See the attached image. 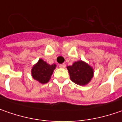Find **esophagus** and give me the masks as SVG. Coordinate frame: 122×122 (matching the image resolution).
I'll return each mask as SVG.
<instances>
[{"mask_svg": "<svg viewBox=\"0 0 122 122\" xmlns=\"http://www.w3.org/2000/svg\"><path fill=\"white\" fill-rule=\"evenodd\" d=\"M59 67H60L61 68H65V67H66V65L65 63H62V64H60V65H59Z\"/></svg>", "mask_w": 122, "mask_h": 122, "instance_id": "esophagus-1", "label": "esophagus"}]
</instances>
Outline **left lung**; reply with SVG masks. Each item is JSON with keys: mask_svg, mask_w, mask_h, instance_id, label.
Listing matches in <instances>:
<instances>
[{"mask_svg": "<svg viewBox=\"0 0 122 122\" xmlns=\"http://www.w3.org/2000/svg\"><path fill=\"white\" fill-rule=\"evenodd\" d=\"M72 82L79 85H85L91 81L93 75V70L86 63L78 61L71 66L67 67Z\"/></svg>", "mask_w": 122, "mask_h": 122, "instance_id": "8db88e82", "label": "left lung"}]
</instances>
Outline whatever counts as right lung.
<instances>
[{
  "label": "right lung",
  "instance_id": "add662e5",
  "mask_svg": "<svg viewBox=\"0 0 122 122\" xmlns=\"http://www.w3.org/2000/svg\"><path fill=\"white\" fill-rule=\"evenodd\" d=\"M55 67V64L49 65L42 59H40L38 63L32 68V76L35 80L42 84L46 83L49 81Z\"/></svg>",
  "mask_w": 122,
  "mask_h": 122
}]
</instances>
